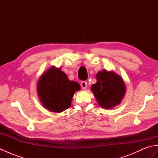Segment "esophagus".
Returning a JSON list of instances; mask_svg holds the SVG:
<instances>
[{
    "label": "esophagus",
    "instance_id": "esophagus-1",
    "mask_svg": "<svg viewBox=\"0 0 158 158\" xmlns=\"http://www.w3.org/2000/svg\"><path fill=\"white\" fill-rule=\"evenodd\" d=\"M81 86L82 89H85L87 88V87H88V83H87V82L85 81H82L81 82Z\"/></svg>",
    "mask_w": 158,
    "mask_h": 158
}]
</instances>
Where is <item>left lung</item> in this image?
I'll use <instances>...</instances> for the list:
<instances>
[{
  "mask_svg": "<svg viewBox=\"0 0 158 158\" xmlns=\"http://www.w3.org/2000/svg\"><path fill=\"white\" fill-rule=\"evenodd\" d=\"M96 78L97 82L92 85V91L99 105L104 109H111L119 105L126 92L122 77L104 70L97 74Z\"/></svg>",
  "mask_w": 158,
  "mask_h": 158,
  "instance_id": "1",
  "label": "left lung"
}]
</instances>
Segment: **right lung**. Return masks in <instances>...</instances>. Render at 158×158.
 I'll list each match as a JSON object with an SVG mask.
<instances>
[{
	"mask_svg": "<svg viewBox=\"0 0 158 158\" xmlns=\"http://www.w3.org/2000/svg\"><path fill=\"white\" fill-rule=\"evenodd\" d=\"M80 88L78 83L70 81L64 73L53 66L39 79L37 92L47 109L60 113L70 106L74 93Z\"/></svg>",
	"mask_w": 158,
	"mask_h": 158,
	"instance_id": "obj_1",
	"label": "right lung"
}]
</instances>
